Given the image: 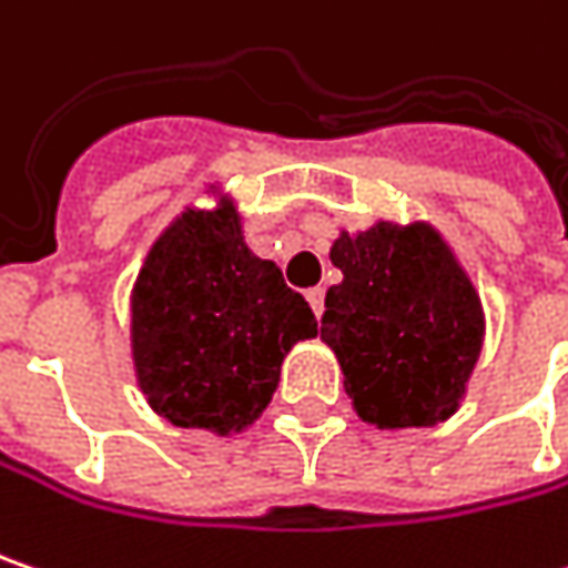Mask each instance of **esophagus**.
<instances>
[{
	"instance_id": "1",
	"label": "esophagus",
	"mask_w": 568,
	"mask_h": 568,
	"mask_svg": "<svg viewBox=\"0 0 568 568\" xmlns=\"http://www.w3.org/2000/svg\"><path fill=\"white\" fill-rule=\"evenodd\" d=\"M306 300H310V306H313V313H316V320H320L323 310H326V291H323V287H310V291H306Z\"/></svg>"
}]
</instances>
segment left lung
Segmentation results:
<instances>
[{
	"label": "left lung",
	"instance_id": "left-lung-1",
	"mask_svg": "<svg viewBox=\"0 0 568 568\" xmlns=\"http://www.w3.org/2000/svg\"><path fill=\"white\" fill-rule=\"evenodd\" d=\"M320 335L345 371L357 415L377 428L450 418L483 348V306L450 248L425 226L377 223L328 252Z\"/></svg>",
	"mask_w": 568,
	"mask_h": 568
}]
</instances>
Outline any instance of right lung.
<instances>
[{
    "label": "right lung",
    "instance_id": "obj_1",
    "mask_svg": "<svg viewBox=\"0 0 568 568\" xmlns=\"http://www.w3.org/2000/svg\"><path fill=\"white\" fill-rule=\"evenodd\" d=\"M130 306L150 406L179 428L216 435L252 425L277 389L284 355L320 332L281 268L248 252L230 201L185 211L159 236Z\"/></svg>",
    "mask_w": 568,
    "mask_h": 568
}]
</instances>
